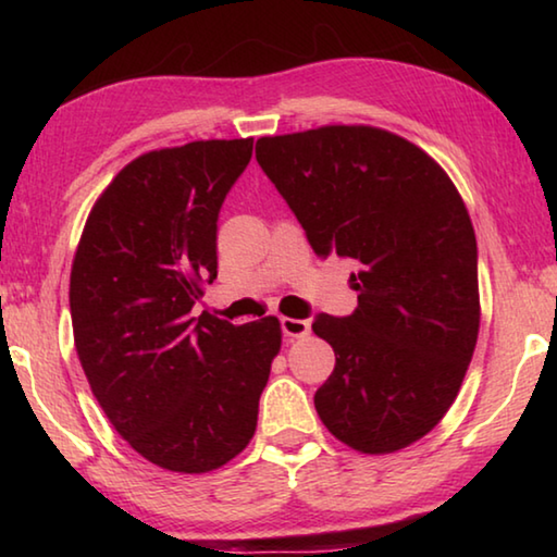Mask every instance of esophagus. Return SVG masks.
<instances>
[{"instance_id":"obj_1","label":"esophagus","mask_w":557,"mask_h":557,"mask_svg":"<svg viewBox=\"0 0 557 557\" xmlns=\"http://www.w3.org/2000/svg\"><path fill=\"white\" fill-rule=\"evenodd\" d=\"M280 329L282 334L285 336H292V338H299L309 334V322H305V319H292V317H280Z\"/></svg>"}]
</instances>
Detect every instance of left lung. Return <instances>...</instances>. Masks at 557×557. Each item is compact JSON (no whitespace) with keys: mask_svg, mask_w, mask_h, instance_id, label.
I'll return each instance as SVG.
<instances>
[{"mask_svg":"<svg viewBox=\"0 0 557 557\" xmlns=\"http://www.w3.org/2000/svg\"><path fill=\"white\" fill-rule=\"evenodd\" d=\"M256 157L317 256L356 265L358 307L312 324L336 356L314 393L319 418L366 455L412 445L455 403L476 346L465 201L435 159L375 127L262 137Z\"/></svg>","mask_w":557,"mask_h":557,"instance_id":"left-lung-1","label":"left lung"}]
</instances>
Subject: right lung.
<instances>
[{
	"instance_id": "add662e5",
	"label": "right lung",
	"mask_w": 557,
	"mask_h": 557,
	"mask_svg": "<svg viewBox=\"0 0 557 557\" xmlns=\"http://www.w3.org/2000/svg\"><path fill=\"white\" fill-rule=\"evenodd\" d=\"M252 139L137 157L92 206L71 270L83 371L112 428L152 465L203 474L248 445L280 322L191 317L219 275L215 233Z\"/></svg>"
}]
</instances>
